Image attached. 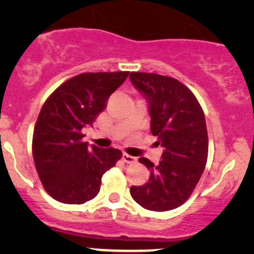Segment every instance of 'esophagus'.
I'll return each instance as SVG.
<instances>
[{"mask_svg": "<svg viewBox=\"0 0 254 254\" xmlns=\"http://www.w3.org/2000/svg\"><path fill=\"white\" fill-rule=\"evenodd\" d=\"M122 158H123V161L127 163H134L135 161H136V158H135L134 156H130V155H127V153H123Z\"/></svg>", "mask_w": 254, "mask_h": 254, "instance_id": "1", "label": "esophagus"}]
</instances>
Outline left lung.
<instances>
[{
    "label": "left lung",
    "mask_w": 254,
    "mask_h": 254,
    "mask_svg": "<svg viewBox=\"0 0 254 254\" xmlns=\"http://www.w3.org/2000/svg\"><path fill=\"white\" fill-rule=\"evenodd\" d=\"M129 77L147 99L151 132L163 147L157 166L139 158L150 178L142 186H132L130 194L147 210L176 209L190 196L205 168V115L195 96L178 79L147 72H131Z\"/></svg>",
    "instance_id": "obj_1"
}]
</instances>
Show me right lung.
Returning a JSON list of instances; mask_svg holds the SVG:
<instances>
[{
	"label": "right lung",
	"mask_w": 254,
	"mask_h": 254,
	"mask_svg": "<svg viewBox=\"0 0 254 254\" xmlns=\"http://www.w3.org/2000/svg\"><path fill=\"white\" fill-rule=\"evenodd\" d=\"M127 76V71L81 73L58 87L42 107L33 134V158L45 190L55 200L83 204L93 199L102 176L122 157L118 148L88 147L82 129L92 127Z\"/></svg>",
	"instance_id": "1"
}]
</instances>
